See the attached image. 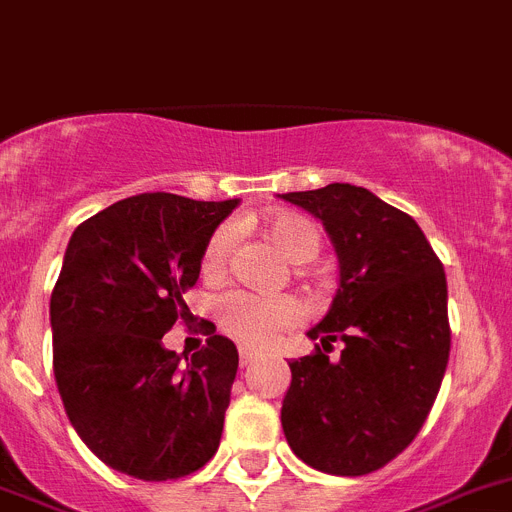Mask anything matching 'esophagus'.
<instances>
[{
	"label": "esophagus",
	"mask_w": 512,
	"mask_h": 512,
	"mask_svg": "<svg viewBox=\"0 0 512 512\" xmlns=\"http://www.w3.org/2000/svg\"><path fill=\"white\" fill-rule=\"evenodd\" d=\"M255 358H257L255 350H250V348L239 350V363H242V366H250V363L255 361Z\"/></svg>",
	"instance_id": "34e87169"
}]
</instances>
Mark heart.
Masks as SVG:
<instances>
[{"label":"heart","instance_id":"obj_1","mask_svg":"<svg viewBox=\"0 0 512 512\" xmlns=\"http://www.w3.org/2000/svg\"><path fill=\"white\" fill-rule=\"evenodd\" d=\"M265 234L286 260L309 262L322 250V234L317 224L301 213H275L265 224ZM237 244V231L231 224H221L211 231L201 255L206 275H219L229 265ZM216 319L221 330L247 348H265L281 332L291 330L304 319V309L291 296H257L247 291L224 293L216 304Z\"/></svg>","mask_w":512,"mask_h":512}]
</instances>
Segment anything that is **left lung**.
Listing matches in <instances>:
<instances>
[{
	"label": "left lung",
	"instance_id": "obj_1",
	"mask_svg": "<svg viewBox=\"0 0 512 512\" xmlns=\"http://www.w3.org/2000/svg\"><path fill=\"white\" fill-rule=\"evenodd\" d=\"M314 213L340 260V288L291 361L281 422L304 464L363 477L397 459L428 420L451 350L443 262L412 216L366 188L286 193ZM343 342L340 359L331 345Z\"/></svg>",
	"mask_w": 512,
	"mask_h": 512
}]
</instances>
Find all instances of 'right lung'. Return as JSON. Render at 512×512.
Here are the masks:
<instances>
[{
	"label": "right lung",
	"instance_id": "add662e5",
	"mask_svg": "<svg viewBox=\"0 0 512 512\" xmlns=\"http://www.w3.org/2000/svg\"><path fill=\"white\" fill-rule=\"evenodd\" d=\"M234 206L131 195L69 239L51 293L53 376L79 438L128 477H188L219 448L239 366L234 342L211 332L182 362L162 337L190 319L182 293Z\"/></svg>",
	"mask_w": 512,
	"mask_h": 512
}]
</instances>
